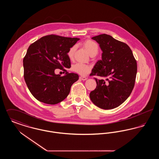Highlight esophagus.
Instances as JSON below:
<instances>
[{
  "label": "esophagus",
  "mask_w": 159,
  "mask_h": 159,
  "mask_svg": "<svg viewBox=\"0 0 159 159\" xmlns=\"http://www.w3.org/2000/svg\"><path fill=\"white\" fill-rule=\"evenodd\" d=\"M79 79L82 80H87L88 78L86 77H84V76H80V77H79Z\"/></svg>",
  "instance_id": "obj_1"
}]
</instances>
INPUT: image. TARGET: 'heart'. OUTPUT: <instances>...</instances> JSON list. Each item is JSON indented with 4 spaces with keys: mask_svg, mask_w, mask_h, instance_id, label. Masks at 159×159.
<instances>
[{
    "mask_svg": "<svg viewBox=\"0 0 159 159\" xmlns=\"http://www.w3.org/2000/svg\"><path fill=\"white\" fill-rule=\"evenodd\" d=\"M82 45L91 56L95 55L98 52V45L93 40H86L83 42ZM75 50V46H73L69 49L67 55L70 59L73 58ZM71 70L75 72L76 73L82 76H84L88 74L91 71V67L87 64H84L82 63H76L72 66Z\"/></svg>",
    "mask_w": 159,
    "mask_h": 159,
    "instance_id": "heart-1",
    "label": "heart"
}]
</instances>
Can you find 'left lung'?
Listing matches in <instances>:
<instances>
[{
  "mask_svg": "<svg viewBox=\"0 0 159 159\" xmlns=\"http://www.w3.org/2000/svg\"><path fill=\"white\" fill-rule=\"evenodd\" d=\"M92 39L99 44L102 53V60L96 63L91 76L103 79L95 78L97 87L91 91L90 98L100 108L113 109L124 102L134 89L136 61L127 44L110 35L102 34Z\"/></svg>",
  "mask_w": 159,
  "mask_h": 159,
  "instance_id": "1",
  "label": "left lung"
}]
</instances>
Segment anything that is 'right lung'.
<instances>
[{
  "label": "right lung",
  "instance_id": "obj_1",
  "mask_svg": "<svg viewBox=\"0 0 159 159\" xmlns=\"http://www.w3.org/2000/svg\"><path fill=\"white\" fill-rule=\"evenodd\" d=\"M79 38L51 34L39 39L29 47L23 59L24 77L33 97L38 101L54 105L68 96L71 85L78 80L75 73L55 74V69L71 67L69 49Z\"/></svg>",
  "mask_w": 159,
  "mask_h": 159
}]
</instances>
